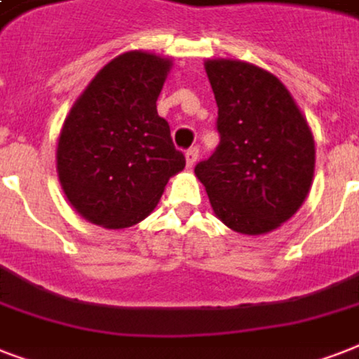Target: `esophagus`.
<instances>
[{"label":"esophagus","mask_w":359,"mask_h":359,"mask_svg":"<svg viewBox=\"0 0 359 359\" xmlns=\"http://www.w3.org/2000/svg\"><path fill=\"white\" fill-rule=\"evenodd\" d=\"M197 158H199V151H197L196 147L190 149V151H186V165H188V168H194L197 162Z\"/></svg>","instance_id":"34e87169"}]
</instances>
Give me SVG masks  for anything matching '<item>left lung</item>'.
I'll use <instances>...</instances> for the list:
<instances>
[{"label":"left lung","mask_w":359,"mask_h":359,"mask_svg":"<svg viewBox=\"0 0 359 359\" xmlns=\"http://www.w3.org/2000/svg\"><path fill=\"white\" fill-rule=\"evenodd\" d=\"M218 104L219 145L196 165L216 218L242 235H266L304 205L315 140L289 89L238 59H207Z\"/></svg>","instance_id":"1"}]
</instances>
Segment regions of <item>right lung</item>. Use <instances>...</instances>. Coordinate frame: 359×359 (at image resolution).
Masks as SVG:
<instances>
[{
    "label": "right lung",
    "instance_id": "right-lung-1",
    "mask_svg": "<svg viewBox=\"0 0 359 359\" xmlns=\"http://www.w3.org/2000/svg\"><path fill=\"white\" fill-rule=\"evenodd\" d=\"M173 59L132 50L98 70L72 104L57 140V177L81 218L126 229L154 210L186 165L156 100Z\"/></svg>",
    "mask_w": 359,
    "mask_h": 359
}]
</instances>
